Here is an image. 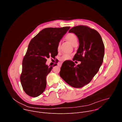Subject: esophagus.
<instances>
[{
  "instance_id": "esophagus-1",
  "label": "esophagus",
  "mask_w": 122,
  "mask_h": 122,
  "mask_svg": "<svg viewBox=\"0 0 122 122\" xmlns=\"http://www.w3.org/2000/svg\"><path fill=\"white\" fill-rule=\"evenodd\" d=\"M58 66H61V65H62V63H60H60H58Z\"/></svg>"
}]
</instances>
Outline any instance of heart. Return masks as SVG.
Segmentation results:
<instances>
[{
    "label": "heart",
    "mask_w": 122,
    "mask_h": 122,
    "mask_svg": "<svg viewBox=\"0 0 122 122\" xmlns=\"http://www.w3.org/2000/svg\"><path fill=\"white\" fill-rule=\"evenodd\" d=\"M66 39L68 41L70 42L72 45H73L75 43H77V38L76 36V35L75 34H73V33H68L66 36ZM57 50L58 51H59L60 50V44L59 43H58V44L57 45ZM71 55L69 54H64L60 58V60L62 61H64L66 60H67L68 59H69L71 57Z\"/></svg>",
    "instance_id": "b5f03b06"
}]
</instances>
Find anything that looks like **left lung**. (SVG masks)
<instances>
[{
    "label": "left lung",
    "instance_id": "8db88e82",
    "mask_svg": "<svg viewBox=\"0 0 122 122\" xmlns=\"http://www.w3.org/2000/svg\"><path fill=\"white\" fill-rule=\"evenodd\" d=\"M77 36L79 47L73 61H81L75 66L71 60L63 63L60 77L69 85L81 88L89 83L97 73L104 56V45L99 33L85 25H78L68 31Z\"/></svg>",
    "mask_w": 122,
    "mask_h": 122
}]
</instances>
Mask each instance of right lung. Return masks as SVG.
Instances as JSON below:
<instances>
[{"instance_id":"obj_1","label":"right lung","mask_w":122,"mask_h":122,"mask_svg":"<svg viewBox=\"0 0 122 122\" xmlns=\"http://www.w3.org/2000/svg\"><path fill=\"white\" fill-rule=\"evenodd\" d=\"M69 28H46L31 40L23 60L20 76L23 90L28 96L37 97L44 91L46 76L54 66L46 64L47 59L55 58L58 54L57 45Z\"/></svg>"}]
</instances>
